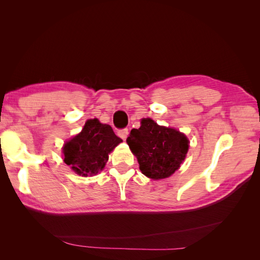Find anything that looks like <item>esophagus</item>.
Returning <instances> with one entry per match:
<instances>
[{
  "label": "esophagus",
  "mask_w": 260,
  "mask_h": 260,
  "mask_svg": "<svg viewBox=\"0 0 260 260\" xmlns=\"http://www.w3.org/2000/svg\"><path fill=\"white\" fill-rule=\"evenodd\" d=\"M128 135H129V130L127 128L118 131V136H119L123 141L128 138Z\"/></svg>",
  "instance_id": "obj_1"
}]
</instances>
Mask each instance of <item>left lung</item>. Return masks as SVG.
<instances>
[{"label":"left lung","instance_id":"8db88e82","mask_svg":"<svg viewBox=\"0 0 260 260\" xmlns=\"http://www.w3.org/2000/svg\"><path fill=\"white\" fill-rule=\"evenodd\" d=\"M127 143L142 174L154 180L168 178L178 170L188 149L183 133L161 127L149 118L141 120L139 129L131 130Z\"/></svg>","mask_w":260,"mask_h":260}]
</instances>
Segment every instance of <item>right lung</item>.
Returning a JSON list of instances; mask_svg holds the SVG:
<instances>
[{
  "mask_svg": "<svg viewBox=\"0 0 260 260\" xmlns=\"http://www.w3.org/2000/svg\"><path fill=\"white\" fill-rule=\"evenodd\" d=\"M121 142L111 125L94 118L85 122L79 135L65 143L64 161L82 177L96 175L105 167L108 154Z\"/></svg>",
  "mask_w": 260,
  "mask_h": 260,
  "instance_id": "right-lung-1",
  "label": "right lung"
}]
</instances>
